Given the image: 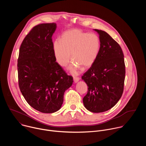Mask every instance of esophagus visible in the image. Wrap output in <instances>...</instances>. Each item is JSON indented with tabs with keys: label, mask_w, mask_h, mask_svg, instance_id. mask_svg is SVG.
<instances>
[{
	"label": "esophagus",
	"mask_w": 146,
	"mask_h": 146,
	"mask_svg": "<svg viewBox=\"0 0 146 146\" xmlns=\"http://www.w3.org/2000/svg\"><path fill=\"white\" fill-rule=\"evenodd\" d=\"M79 80H80V78L78 77H73V80H74V82H78V81H79Z\"/></svg>",
	"instance_id": "esophagus-1"
}]
</instances>
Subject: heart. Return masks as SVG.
Segmentation results:
<instances>
[{"mask_svg": "<svg viewBox=\"0 0 146 146\" xmlns=\"http://www.w3.org/2000/svg\"><path fill=\"white\" fill-rule=\"evenodd\" d=\"M100 48V39L97 34L88 33L77 29L64 32L60 40L57 39L52 44L55 58L60 66H67L72 55L73 60L69 69L74 74L78 73L81 66L87 68L93 65Z\"/></svg>", "mask_w": 146, "mask_h": 146, "instance_id": "heart-1", "label": "heart"}]
</instances>
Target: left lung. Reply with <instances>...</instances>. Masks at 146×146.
Returning a JSON list of instances; mask_svg holds the SVG:
<instances>
[{
    "mask_svg": "<svg viewBox=\"0 0 146 146\" xmlns=\"http://www.w3.org/2000/svg\"><path fill=\"white\" fill-rule=\"evenodd\" d=\"M99 35L100 48L91 68L82 76L88 92L83 98L85 108L93 113L109 110L121 98L125 76L123 54L118 43L106 32Z\"/></svg>",
    "mask_w": 146,
    "mask_h": 146,
    "instance_id": "1",
    "label": "left lung"
}]
</instances>
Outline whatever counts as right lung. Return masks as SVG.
I'll return each instance as SVG.
<instances>
[{"label":"right lung","instance_id":"1","mask_svg":"<svg viewBox=\"0 0 146 146\" xmlns=\"http://www.w3.org/2000/svg\"><path fill=\"white\" fill-rule=\"evenodd\" d=\"M56 28L55 23L34 27L23 41L18 58L20 91L31 107L44 113L60 109L64 93L73 82L53 53L52 36Z\"/></svg>","mask_w":146,"mask_h":146}]
</instances>
